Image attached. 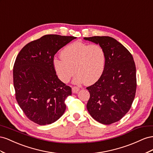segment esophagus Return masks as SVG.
Here are the masks:
<instances>
[{
	"label": "esophagus",
	"mask_w": 153,
	"mask_h": 153,
	"mask_svg": "<svg viewBox=\"0 0 153 153\" xmlns=\"http://www.w3.org/2000/svg\"><path fill=\"white\" fill-rule=\"evenodd\" d=\"M79 91V88H78V87H77V86H72V93L76 94V93H77Z\"/></svg>",
	"instance_id": "esophagus-1"
}]
</instances>
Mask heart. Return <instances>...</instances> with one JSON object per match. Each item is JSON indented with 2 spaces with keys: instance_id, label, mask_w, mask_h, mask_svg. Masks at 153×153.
Masks as SVG:
<instances>
[{
  "instance_id": "obj_1",
  "label": "heart",
  "mask_w": 153,
  "mask_h": 153,
  "mask_svg": "<svg viewBox=\"0 0 153 153\" xmlns=\"http://www.w3.org/2000/svg\"><path fill=\"white\" fill-rule=\"evenodd\" d=\"M61 58H54L52 65L59 79L67 83L76 73L74 83L91 85L97 81L105 68L106 54L97 44L75 42L60 52Z\"/></svg>"
}]
</instances>
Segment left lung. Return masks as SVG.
<instances>
[{
  "mask_svg": "<svg viewBox=\"0 0 153 153\" xmlns=\"http://www.w3.org/2000/svg\"><path fill=\"white\" fill-rule=\"evenodd\" d=\"M102 47L105 68L101 78L87 87L90 99L86 108L99 123L111 124L120 120L131 107L137 89L136 67L129 51L110 36L84 38Z\"/></svg>",
  "mask_w": 153,
  "mask_h": 153,
  "instance_id": "8db88e82",
  "label": "left lung"
}]
</instances>
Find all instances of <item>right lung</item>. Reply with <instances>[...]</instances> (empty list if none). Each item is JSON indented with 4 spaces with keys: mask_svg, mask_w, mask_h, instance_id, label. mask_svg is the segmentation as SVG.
<instances>
[{
    "mask_svg": "<svg viewBox=\"0 0 153 153\" xmlns=\"http://www.w3.org/2000/svg\"><path fill=\"white\" fill-rule=\"evenodd\" d=\"M76 38L47 34L25 45L17 56L13 67L16 99L34 123L51 124L66 110L65 101L72 88L59 79L52 61L61 48Z\"/></svg>",
    "mask_w": 153,
    "mask_h": 153,
    "instance_id": "1",
    "label": "right lung"
}]
</instances>
